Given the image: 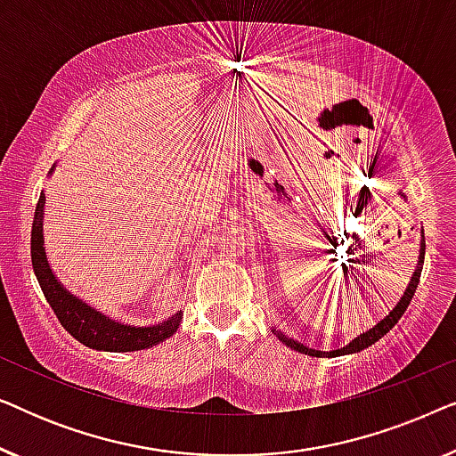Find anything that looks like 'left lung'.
<instances>
[{
    "label": "left lung",
    "instance_id": "8db88e82",
    "mask_svg": "<svg viewBox=\"0 0 456 456\" xmlns=\"http://www.w3.org/2000/svg\"><path fill=\"white\" fill-rule=\"evenodd\" d=\"M423 259H426V239H423V236H421L419 261H417V265H415V272H413V276H411V282H409V286H407V290H404V295L401 297V301L396 303V307L392 309L390 314L386 315L382 322L376 323V326H373L371 330H367V332L359 334L357 338H354L353 342H348L346 346H342V348H336V351H315V348H309V346H305V345H301V342H297L295 338H289V336H286L284 332H280V330H276V328H273V334H276L278 338L282 340L286 346L295 348V351L303 353V354H311V357H340V354H348V353H359V351H363V348L371 346L373 342H378L379 338H382L384 334H388L390 330L396 326L398 320H401L404 311H407L409 303H411V298H413L415 290H417V284H419L421 270H423Z\"/></svg>",
    "mask_w": 456,
    "mask_h": 456
}]
</instances>
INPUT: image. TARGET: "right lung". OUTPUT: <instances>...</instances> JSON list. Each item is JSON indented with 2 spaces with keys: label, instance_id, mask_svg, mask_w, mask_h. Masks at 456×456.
Here are the masks:
<instances>
[{
  "label": "right lung",
  "instance_id": "1",
  "mask_svg": "<svg viewBox=\"0 0 456 456\" xmlns=\"http://www.w3.org/2000/svg\"><path fill=\"white\" fill-rule=\"evenodd\" d=\"M43 209H45V192L41 191L39 203L35 209L33 230H30V259H33V270L43 295H45L47 303L52 305L53 314L58 315L68 334H72L78 342L95 348V351L130 353L159 345L176 332L180 322H183V311L167 317L166 322L155 323V326H124V323H118L111 317H105L97 309L89 307L83 298L68 292L58 282L47 264L45 247H43Z\"/></svg>",
  "mask_w": 456,
  "mask_h": 456
}]
</instances>
